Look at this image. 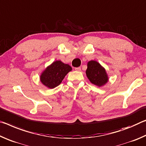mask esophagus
I'll use <instances>...</instances> for the list:
<instances>
[{
    "label": "esophagus",
    "mask_w": 146,
    "mask_h": 146,
    "mask_svg": "<svg viewBox=\"0 0 146 146\" xmlns=\"http://www.w3.org/2000/svg\"><path fill=\"white\" fill-rule=\"evenodd\" d=\"M75 70L77 71H80L81 70V67H76L75 68Z\"/></svg>",
    "instance_id": "obj_1"
}]
</instances>
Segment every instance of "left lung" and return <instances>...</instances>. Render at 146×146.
I'll return each mask as SVG.
<instances>
[{"mask_svg": "<svg viewBox=\"0 0 146 146\" xmlns=\"http://www.w3.org/2000/svg\"><path fill=\"white\" fill-rule=\"evenodd\" d=\"M86 75L90 82L98 87H102L109 81L106 69L96 61L88 62Z\"/></svg>", "mask_w": 146, "mask_h": 146, "instance_id": "obj_1", "label": "left lung"}]
</instances>
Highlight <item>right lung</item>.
I'll list each match as a JSON object with an SVG mask.
<instances>
[{"label":"right lung","instance_id":"1","mask_svg":"<svg viewBox=\"0 0 146 146\" xmlns=\"http://www.w3.org/2000/svg\"><path fill=\"white\" fill-rule=\"evenodd\" d=\"M72 70V68L69 64L57 60L42 72L40 81L45 87L48 89H54L60 85L65 76Z\"/></svg>","mask_w":146,"mask_h":146}]
</instances>
